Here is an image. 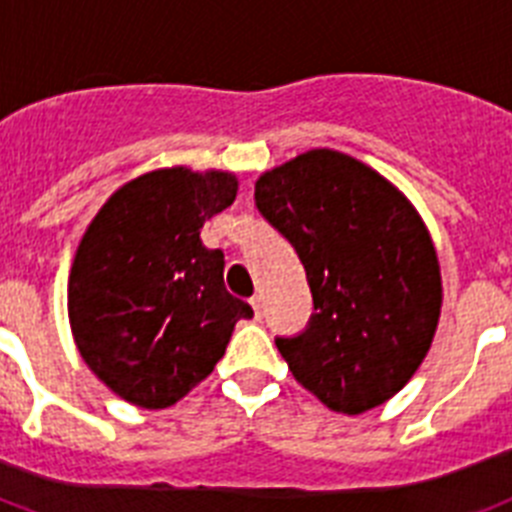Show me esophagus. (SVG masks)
I'll return each mask as SVG.
<instances>
[{
	"instance_id": "34e87169",
	"label": "esophagus",
	"mask_w": 512,
	"mask_h": 512,
	"mask_svg": "<svg viewBox=\"0 0 512 512\" xmlns=\"http://www.w3.org/2000/svg\"><path fill=\"white\" fill-rule=\"evenodd\" d=\"M249 304H252V309H255L257 317L263 315V296L255 294V296H252V299H249Z\"/></svg>"
}]
</instances>
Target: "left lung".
I'll return each mask as SVG.
<instances>
[{"instance_id":"8db88e82","label":"left lung","mask_w":512,"mask_h":512,"mask_svg":"<svg viewBox=\"0 0 512 512\" xmlns=\"http://www.w3.org/2000/svg\"><path fill=\"white\" fill-rule=\"evenodd\" d=\"M255 200L296 249L315 302L302 336L276 338L291 375L341 414L390 401L440 322V260L419 210L380 171L330 148L260 174Z\"/></svg>"}]
</instances>
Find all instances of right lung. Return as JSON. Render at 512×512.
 <instances>
[{
  "mask_svg": "<svg viewBox=\"0 0 512 512\" xmlns=\"http://www.w3.org/2000/svg\"><path fill=\"white\" fill-rule=\"evenodd\" d=\"M239 192L231 171L171 166L122 184L77 244L67 283L90 372L140 409L182 401L213 372L252 307L226 291L223 252L200 229Z\"/></svg>",
  "mask_w": 512,
  "mask_h": 512,
  "instance_id": "right-lung-1",
  "label": "right lung"
}]
</instances>
